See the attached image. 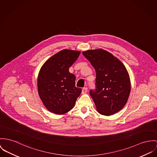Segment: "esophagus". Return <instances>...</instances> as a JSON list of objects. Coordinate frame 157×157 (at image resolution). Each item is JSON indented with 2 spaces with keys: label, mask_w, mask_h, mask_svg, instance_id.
<instances>
[{
  "label": "esophagus",
  "mask_w": 157,
  "mask_h": 157,
  "mask_svg": "<svg viewBox=\"0 0 157 157\" xmlns=\"http://www.w3.org/2000/svg\"><path fill=\"white\" fill-rule=\"evenodd\" d=\"M87 90H88L87 88H84L82 89V94H85V93L87 92Z\"/></svg>",
  "instance_id": "obj_1"
}]
</instances>
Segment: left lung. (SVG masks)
Listing matches in <instances>:
<instances>
[{
  "label": "left lung",
  "mask_w": 157,
  "mask_h": 157,
  "mask_svg": "<svg viewBox=\"0 0 157 157\" xmlns=\"http://www.w3.org/2000/svg\"><path fill=\"white\" fill-rule=\"evenodd\" d=\"M96 73V91H90L97 111L101 115H113L126 105L131 91L130 76L118 58L103 49L82 52Z\"/></svg>",
  "instance_id": "obj_1"
}]
</instances>
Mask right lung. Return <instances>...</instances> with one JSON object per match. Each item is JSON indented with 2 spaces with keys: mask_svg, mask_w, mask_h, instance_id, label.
I'll list each match as a JSON object with an SVG mask.
<instances>
[{
  "mask_svg": "<svg viewBox=\"0 0 157 157\" xmlns=\"http://www.w3.org/2000/svg\"><path fill=\"white\" fill-rule=\"evenodd\" d=\"M81 51L63 49L51 57L41 67L37 77L38 94L49 112L63 115L71 109L82 90L75 86V76L69 69Z\"/></svg>",
  "mask_w": 157,
  "mask_h": 157,
  "instance_id": "right-lung-1",
  "label": "right lung"
}]
</instances>
